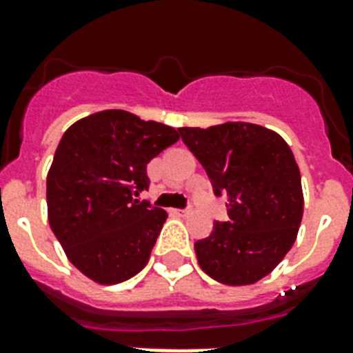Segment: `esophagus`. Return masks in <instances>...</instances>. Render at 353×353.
<instances>
[{"label":"esophagus","mask_w":353,"mask_h":353,"mask_svg":"<svg viewBox=\"0 0 353 353\" xmlns=\"http://www.w3.org/2000/svg\"><path fill=\"white\" fill-rule=\"evenodd\" d=\"M172 212H174L176 216H188V214H190V210H188V209H185V210L176 209V210H172Z\"/></svg>","instance_id":"1"}]
</instances>
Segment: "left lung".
I'll list each match as a JSON object with an SVG mask.
<instances>
[{
  "label": "left lung",
  "mask_w": 353,
  "mask_h": 353,
  "mask_svg": "<svg viewBox=\"0 0 353 353\" xmlns=\"http://www.w3.org/2000/svg\"><path fill=\"white\" fill-rule=\"evenodd\" d=\"M179 137L229 207V221H216L212 234L194 243L199 268L221 284H254L282 262L301 227L293 152L279 133L251 122L179 128Z\"/></svg>",
  "instance_id": "8db88e82"
}]
</instances>
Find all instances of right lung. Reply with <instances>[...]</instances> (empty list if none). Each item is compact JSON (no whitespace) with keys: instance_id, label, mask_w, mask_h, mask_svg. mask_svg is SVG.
Here are the masks:
<instances>
[{"instance_id":"add662e5","label":"right lung","mask_w":353,"mask_h":353,"mask_svg":"<svg viewBox=\"0 0 353 353\" xmlns=\"http://www.w3.org/2000/svg\"><path fill=\"white\" fill-rule=\"evenodd\" d=\"M174 128L104 110L65 130L47 174V218L65 256L97 284L148 263L166 212L141 201L146 165L177 143Z\"/></svg>"}]
</instances>
